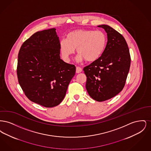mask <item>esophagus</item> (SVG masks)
<instances>
[{"mask_svg": "<svg viewBox=\"0 0 151 151\" xmlns=\"http://www.w3.org/2000/svg\"><path fill=\"white\" fill-rule=\"evenodd\" d=\"M81 71H82V68L80 67L77 66L76 68V73H80Z\"/></svg>", "mask_w": 151, "mask_h": 151, "instance_id": "34e87169", "label": "esophagus"}]
</instances>
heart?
Returning <instances> with one entry per match:
<instances>
[{"mask_svg": "<svg viewBox=\"0 0 151 151\" xmlns=\"http://www.w3.org/2000/svg\"><path fill=\"white\" fill-rule=\"evenodd\" d=\"M106 43V35L101 30L78 29L70 32L65 40L60 41V49L65 59H69L76 49L78 61L93 62L103 54Z\"/></svg>", "mask_w": 151, "mask_h": 151, "instance_id": "1", "label": "heart"}]
</instances>
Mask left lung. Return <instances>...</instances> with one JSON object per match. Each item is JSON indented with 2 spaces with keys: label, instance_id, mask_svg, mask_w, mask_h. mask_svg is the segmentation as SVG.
I'll return each instance as SVG.
<instances>
[{
  "label": "left lung",
  "instance_id": "left-lung-1",
  "mask_svg": "<svg viewBox=\"0 0 151 151\" xmlns=\"http://www.w3.org/2000/svg\"><path fill=\"white\" fill-rule=\"evenodd\" d=\"M107 33L108 42L100 57L83 68L86 89L94 100H108L124 88L131 63L129 49L124 38L115 29L101 25Z\"/></svg>",
  "mask_w": 151,
  "mask_h": 151
}]
</instances>
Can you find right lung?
I'll return each mask as SVG.
<instances>
[{"instance_id": "1", "label": "right lung", "mask_w": 151, "mask_h": 151, "mask_svg": "<svg viewBox=\"0 0 151 151\" xmlns=\"http://www.w3.org/2000/svg\"><path fill=\"white\" fill-rule=\"evenodd\" d=\"M55 28L37 32L22 45L17 75L29 100L46 108L58 105L65 98L76 67L60 58V42Z\"/></svg>"}]
</instances>
